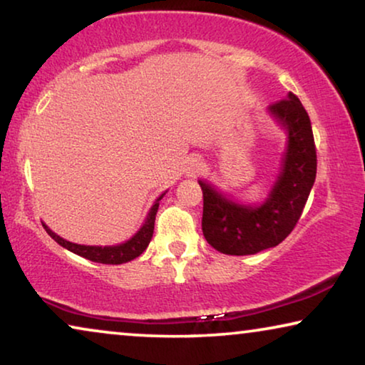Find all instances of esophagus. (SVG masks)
Returning <instances> with one entry per match:
<instances>
[{"mask_svg": "<svg viewBox=\"0 0 365 365\" xmlns=\"http://www.w3.org/2000/svg\"><path fill=\"white\" fill-rule=\"evenodd\" d=\"M205 168V164L201 162V159H198V157H190V159L187 160V173H190V175H197V173H200L201 170Z\"/></svg>", "mask_w": 365, "mask_h": 365, "instance_id": "esophagus-1", "label": "esophagus"}]
</instances>
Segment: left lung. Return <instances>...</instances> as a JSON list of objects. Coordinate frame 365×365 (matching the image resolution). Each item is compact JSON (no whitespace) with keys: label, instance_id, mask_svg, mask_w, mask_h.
<instances>
[{"label":"left lung","instance_id":"1","mask_svg":"<svg viewBox=\"0 0 365 365\" xmlns=\"http://www.w3.org/2000/svg\"><path fill=\"white\" fill-rule=\"evenodd\" d=\"M269 111L288 130V145L267 201L255 208L239 205L200 180L201 230L210 246L222 254L249 255L279 246L297 226L317 178V145L302 101L290 91L288 98L272 103Z\"/></svg>","mask_w":365,"mask_h":365}]
</instances>
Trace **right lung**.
I'll use <instances>...</instances> for the list:
<instances>
[{
	"instance_id": "obj_1",
	"label": "right lung",
	"mask_w": 365,
	"mask_h": 365,
	"mask_svg": "<svg viewBox=\"0 0 365 365\" xmlns=\"http://www.w3.org/2000/svg\"><path fill=\"white\" fill-rule=\"evenodd\" d=\"M162 197L155 201L154 206H152L149 211L148 220H145V225L140 227V231L135 235L133 239H129L128 242L119 244V246H110V247H100V246H80V244H73L62 239L61 236H57L56 232H52L46 225L43 230L47 231V235L51 236L53 241L61 244L62 247L68 249L70 252L81 255V257L93 260V262H100V264H124L129 262L135 257H139L145 249H148L152 235H154V222H155V215L157 210H159V201Z\"/></svg>"
}]
</instances>
